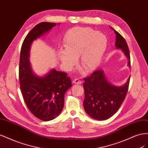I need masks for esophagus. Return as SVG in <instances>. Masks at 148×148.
I'll return each mask as SVG.
<instances>
[{
	"instance_id": "1",
	"label": "esophagus",
	"mask_w": 148,
	"mask_h": 148,
	"mask_svg": "<svg viewBox=\"0 0 148 148\" xmlns=\"http://www.w3.org/2000/svg\"><path fill=\"white\" fill-rule=\"evenodd\" d=\"M73 83H75V84H80L82 83V82L80 80L79 78H75V79H73Z\"/></svg>"
}]
</instances>
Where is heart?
Instances as JSON below:
<instances>
[{
	"mask_svg": "<svg viewBox=\"0 0 148 148\" xmlns=\"http://www.w3.org/2000/svg\"><path fill=\"white\" fill-rule=\"evenodd\" d=\"M106 36L88 27H75L66 33L64 46L65 49L58 52L60 60L67 69L77 63L79 56V64L86 71L95 70L101 63L107 49Z\"/></svg>",
	"mask_w": 148,
	"mask_h": 148,
	"instance_id": "heart-1",
	"label": "heart"
}]
</instances>
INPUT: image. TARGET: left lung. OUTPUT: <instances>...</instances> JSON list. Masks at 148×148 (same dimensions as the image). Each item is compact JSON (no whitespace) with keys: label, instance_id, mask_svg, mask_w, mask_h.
<instances>
[{"label":"left lung","instance_id":"obj_1","mask_svg":"<svg viewBox=\"0 0 148 148\" xmlns=\"http://www.w3.org/2000/svg\"><path fill=\"white\" fill-rule=\"evenodd\" d=\"M114 32L116 34L115 46L122 49L128 59V66H131L127 43L117 31L114 30ZM130 79V77L123 86H115L107 81L102 70H96L90 76L84 78L83 106L86 113L91 117L99 120L112 117L117 112L127 96Z\"/></svg>","mask_w":148,"mask_h":148}]
</instances>
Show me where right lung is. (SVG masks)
<instances>
[{"mask_svg":"<svg viewBox=\"0 0 148 148\" xmlns=\"http://www.w3.org/2000/svg\"><path fill=\"white\" fill-rule=\"evenodd\" d=\"M56 25L49 22L36 25L25 38L20 51L19 82L22 96L29 110L42 121L54 119L61 113L65 94L71 87L66 73L53 69L44 77H38L31 69L29 52L31 43Z\"/></svg>","mask_w":148,"mask_h":148,"instance_id":"add662e5","label":"right lung"}]
</instances>
